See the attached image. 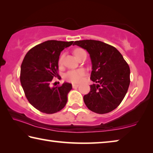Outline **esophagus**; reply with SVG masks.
I'll return each mask as SVG.
<instances>
[{
  "label": "esophagus",
  "instance_id": "obj_1",
  "mask_svg": "<svg viewBox=\"0 0 153 153\" xmlns=\"http://www.w3.org/2000/svg\"><path fill=\"white\" fill-rule=\"evenodd\" d=\"M78 86H79L78 84H72V87H73V88H74V89L77 88Z\"/></svg>",
  "mask_w": 153,
  "mask_h": 153
}]
</instances>
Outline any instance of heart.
I'll return each mask as SVG.
<instances>
[{
    "instance_id": "heart-1",
    "label": "heart",
    "mask_w": 153,
    "mask_h": 153,
    "mask_svg": "<svg viewBox=\"0 0 153 153\" xmlns=\"http://www.w3.org/2000/svg\"><path fill=\"white\" fill-rule=\"evenodd\" d=\"M83 51L81 48H77L74 51V55L77 56L80 51ZM63 56H61L59 60V64L61 65L62 62H63ZM84 75V71L83 69H77V70H72L67 72L65 75V78L69 82H78L79 81L82 79V77Z\"/></svg>"
}]
</instances>
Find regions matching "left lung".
<instances>
[{
  "label": "left lung",
  "instance_id": "8db88e82",
  "mask_svg": "<svg viewBox=\"0 0 153 153\" xmlns=\"http://www.w3.org/2000/svg\"><path fill=\"white\" fill-rule=\"evenodd\" d=\"M86 50L92 63L90 91L84 101L90 111L98 114L109 113L117 108L125 97L130 83L128 64L117 48L101 41H76Z\"/></svg>",
  "mask_w": 153,
  "mask_h": 153
}]
</instances>
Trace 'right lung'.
<instances>
[{
	"label": "right lung",
	"instance_id": "1",
	"mask_svg": "<svg viewBox=\"0 0 153 153\" xmlns=\"http://www.w3.org/2000/svg\"><path fill=\"white\" fill-rule=\"evenodd\" d=\"M74 41L47 40L27 52L21 65L20 82L28 101L41 112L52 114L64 108L71 84L64 82L61 86L51 87L54 77L59 76L61 52Z\"/></svg>",
	"mask_w": 153,
	"mask_h": 153
}]
</instances>
